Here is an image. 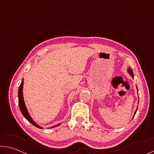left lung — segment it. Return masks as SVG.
Masks as SVG:
<instances>
[{
  "instance_id": "left-lung-1",
  "label": "left lung",
  "mask_w": 154,
  "mask_h": 154,
  "mask_svg": "<svg viewBox=\"0 0 154 154\" xmlns=\"http://www.w3.org/2000/svg\"><path fill=\"white\" fill-rule=\"evenodd\" d=\"M128 72L130 73V74L131 75V77H132L133 78H134V73H133V70H131V68H128ZM136 112H135V114H136Z\"/></svg>"
}]
</instances>
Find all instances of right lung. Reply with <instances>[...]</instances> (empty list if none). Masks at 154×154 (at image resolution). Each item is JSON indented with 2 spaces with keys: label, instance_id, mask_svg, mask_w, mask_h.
<instances>
[{
  "label": "right lung",
  "instance_id": "1",
  "mask_svg": "<svg viewBox=\"0 0 154 154\" xmlns=\"http://www.w3.org/2000/svg\"><path fill=\"white\" fill-rule=\"evenodd\" d=\"M23 80L22 81L21 84L20 85V86H19V88H18V104H19V108H20V111L22 112V114H23V115L25 117V119L27 120L28 121L30 122V123L33 125L34 126L37 127L38 128H41L40 126L38 125L37 124H36L35 122L33 121V119H31V117L30 116V115L29 114V112L27 111V109H26V108L25 106V104H24V99H23ZM60 124H58L57 126H58ZM52 128H54V127H52Z\"/></svg>",
  "mask_w": 154,
  "mask_h": 154
}]
</instances>
